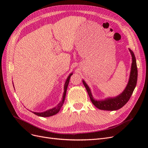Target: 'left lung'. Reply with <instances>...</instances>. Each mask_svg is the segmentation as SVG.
Segmentation results:
<instances>
[{"mask_svg":"<svg viewBox=\"0 0 148 148\" xmlns=\"http://www.w3.org/2000/svg\"><path fill=\"white\" fill-rule=\"evenodd\" d=\"M131 54L132 64L128 82L125 89L119 95L115 97H108L102 100H97L92 96L90 89L87 83L83 80V83L86 89L91 102L96 107L100 110L113 111L117 110L122 108L130 99L131 96L136 88L137 80V68L136 57L133 51L129 49Z\"/></svg>","mask_w":148,"mask_h":148,"instance_id":"obj_1","label":"left lung"}]
</instances>
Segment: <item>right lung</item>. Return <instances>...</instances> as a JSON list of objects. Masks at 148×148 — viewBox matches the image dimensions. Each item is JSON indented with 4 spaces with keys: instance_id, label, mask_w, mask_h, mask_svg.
<instances>
[{
    "instance_id": "right-lung-1",
    "label": "right lung",
    "mask_w": 148,
    "mask_h": 148,
    "mask_svg": "<svg viewBox=\"0 0 148 148\" xmlns=\"http://www.w3.org/2000/svg\"><path fill=\"white\" fill-rule=\"evenodd\" d=\"M72 75H73V73L70 74L68 75V77H67L66 82L64 84V94H63V96H62V99L56 107H54L52 108H50V109H49L47 110L42 112H32V111H30V112H33L34 114H35L36 115L38 116H41V117H49V116H53L54 114H57L60 111L61 107H62V106H63V104L64 103L65 98V97H66V90H67V88H68V84H69V79H70V78H71V76ZM13 86H14V85H13Z\"/></svg>"
}]
</instances>
